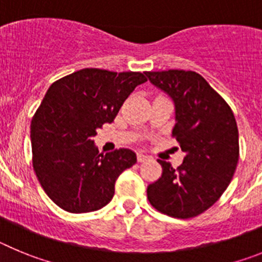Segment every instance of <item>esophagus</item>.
<instances>
[{
  "label": "esophagus",
  "instance_id": "1",
  "mask_svg": "<svg viewBox=\"0 0 262 262\" xmlns=\"http://www.w3.org/2000/svg\"><path fill=\"white\" fill-rule=\"evenodd\" d=\"M148 159H149V157L145 156V155L138 154V161H139V163H144V161H147Z\"/></svg>",
  "mask_w": 262,
  "mask_h": 262
}]
</instances>
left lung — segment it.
<instances>
[{"label": "left lung", "mask_w": 262, "mask_h": 262, "mask_svg": "<svg viewBox=\"0 0 262 262\" xmlns=\"http://www.w3.org/2000/svg\"><path fill=\"white\" fill-rule=\"evenodd\" d=\"M152 84L172 97L176 138L186 156L178 168L157 160L161 177L148 185V201L157 211L190 219L222 196L239 161V131L230 105L196 72H147Z\"/></svg>", "instance_id": "left-lung-1"}]
</instances>
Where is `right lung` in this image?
I'll list each match as a JSON object with an SVG mask.
<instances>
[{
	"label": "right lung",
	"mask_w": 262,
	"mask_h": 262,
	"mask_svg": "<svg viewBox=\"0 0 262 262\" xmlns=\"http://www.w3.org/2000/svg\"><path fill=\"white\" fill-rule=\"evenodd\" d=\"M145 81L140 72L85 68L47 90L31 119L32 166L60 209L82 214L110 202L117 178L136 163V155L126 148L98 154L93 138Z\"/></svg>",
	"instance_id": "obj_1"
}]
</instances>
